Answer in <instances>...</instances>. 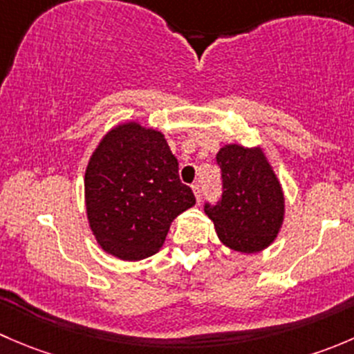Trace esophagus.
<instances>
[{"instance_id": "esophagus-1", "label": "esophagus", "mask_w": 354, "mask_h": 354, "mask_svg": "<svg viewBox=\"0 0 354 354\" xmlns=\"http://www.w3.org/2000/svg\"><path fill=\"white\" fill-rule=\"evenodd\" d=\"M192 190H194V195L195 198H197V202H200V200H202V188H200V185L195 183L194 187H192Z\"/></svg>"}]
</instances>
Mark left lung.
I'll list each match as a JSON object with an SVG mask.
<instances>
[{
  "instance_id": "1",
  "label": "left lung",
  "mask_w": 354,
  "mask_h": 354,
  "mask_svg": "<svg viewBox=\"0 0 354 354\" xmlns=\"http://www.w3.org/2000/svg\"><path fill=\"white\" fill-rule=\"evenodd\" d=\"M216 159L223 171V200L203 210L224 246L246 255L262 252L283 227V185L262 147L227 144Z\"/></svg>"
}]
</instances>
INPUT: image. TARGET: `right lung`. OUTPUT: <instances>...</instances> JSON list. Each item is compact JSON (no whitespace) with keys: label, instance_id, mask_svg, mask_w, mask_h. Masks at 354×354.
I'll return each instance as SVG.
<instances>
[{"label":"right lung","instance_id":"obj_1","mask_svg":"<svg viewBox=\"0 0 354 354\" xmlns=\"http://www.w3.org/2000/svg\"><path fill=\"white\" fill-rule=\"evenodd\" d=\"M84 190L97 245L128 262L159 252L173 221L195 205L164 135L138 121L106 131L85 167Z\"/></svg>","mask_w":354,"mask_h":354}]
</instances>
